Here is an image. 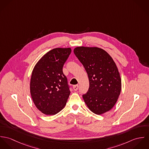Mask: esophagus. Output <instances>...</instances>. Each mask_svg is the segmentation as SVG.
Instances as JSON below:
<instances>
[{"label":"esophagus","instance_id":"1","mask_svg":"<svg viewBox=\"0 0 149 149\" xmlns=\"http://www.w3.org/2000/svg\"><path fill=\"white\" fill-rule=\"evenodd\" d=\"M73 89L74 90V91H77V89H78V88H79V85H74L73 86Z\"/></svg>","mask_w":149,"mask_h":149}]
</instances>
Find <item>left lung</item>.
Returning <instances> with one entry per match:
<instances>
[{"label":"left lung","mask_w":149,"mask_h":149,"mask_svg":"<svg viewBox=\"0 0 149 149\" xmlns=\"http://www.w3.org/2000/svg\"><path fill=\"white\" fill-rule=\"evenodd\" d=\"M73 52L83 65L89 79V89L83 95L86 106L97 115L110 111L116 104L122 88L115 63L99 47L79 46Z\"/></svg>","instance_id":"1"}]
</instances>
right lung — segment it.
I'll return each mask as SVG.
<instances>
[{
    "label": "right lung",
    "mask_w": 149,
    "mask_h": 149,
    "mask_svg": "<svg viewBox=\"0 0 149 149\" xmlns=\"http://www.w3.org/2000/svg\"><path fill=\"white\" fill-rule=\"evenodd\" d=\"M71 48H55L45 54L33 70L30 89L36 107L47 115H56L65 106L70 95L63 72Z\"/></svg>",
    "instance_id": "1"
}]
</instances>
